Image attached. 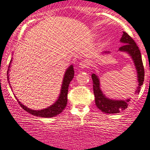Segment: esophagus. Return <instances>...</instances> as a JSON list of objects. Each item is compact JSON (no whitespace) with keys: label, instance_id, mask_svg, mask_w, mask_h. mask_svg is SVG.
<instances>
[{"label":"esophagus","instance_id":"esophagus-1","mask_svg":"<svg viewBox=\"0 0 150 150\" xmlns=\"http://www.w3.org/2000/svg\"><path fill=\"white\" fill-rule=\"evenodd\" d=\"M79 67L81 68H88L89 62L87 60H81L79 62Z\"/></svg>","mask_w":150,"mask_h":150}]
</instances>
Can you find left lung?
I'll list each match as a JSON object with an SVG mask.
<instances>
[{"instance_id":"left-lung-1","label":"left lung","mask_w":150,"mask_h":150,"mask_svg":"<svg viewBox=\"0 0 150 150\" xmlns=\"http://www.w3.org/2000/svg\"><path fill=\"white\" fill-rule=\"evenodd\" d=\"M120 41L123 43L124 45L119 47V50L121 52H126L129 54L136 68L137 74H138V86L135 93H138L140 92L141 86L143 83L144 77H145V71H144L141 53L134 40L125 31L123 32ZM109 52H105L104 53H109ZM91 77L93 81V93L95 96V101H96V106L99 110L107 114H117L127 108L130 99L126 100H114L106 98L100 89V80L98 76L93 74Z\"/></svg>"}]
</instances>
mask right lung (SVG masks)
<instances>
[{"label":"right lung","mask_w":150,"mask_h":150,"mask_svg":"<svg viewBox=\"0 0 150 150\" xmlns=\"http://www.w3.org/2000/svg\"><path fill=\"white\" fill-rule=\"evenodd\" d=\"M12 59L10 60V63H11ZM10 63L8 67V80L9 81V70H10ZM74 70L73 65H70L67 71H65L64 79H63L62 81V88H61V92L59 94V98L57 101L54 103L53 105H52L51 106L47 107V108L43 109V110H31V109L28 108L27 107L24 106V105H22L20 102L17 100L18 103L20 106L22 107V109H24V110L26 111L27 112H29V114H32V115L36 116V117H44V118H49V117H53L55 116L58 115L64 110V109L66 107L67 104V93H68V88L69 86L70 82L71 81V80L74 78ZM10 84V83H9Z\"/></svg>","instance_id":"obj_1"}]
</instances>
